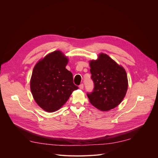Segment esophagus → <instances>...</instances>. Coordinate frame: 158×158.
<instances>
[{"label":"esophagus","mask_w":158,"mask_h":158,"mask_svg":"<svg viewBox=\"0 0 158 158\" xmlns=\"http://www.w3.org/2000/svg\"><path fill=\"white\" fill-rule=\"evenodd\" d=\"M79 88L81 89H82L84 88V85L83 84H81L80 85H79Z\"/></svg>","instance_id":"obj_1"}]
</instances>
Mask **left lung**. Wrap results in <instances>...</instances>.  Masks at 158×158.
<instances>
[{"mask_svg":"<svg viewBox=\"0 0 158 158\" xmlns=\"http://www.w3.org/2000/svg\"><path fill=\"white\" fill-rule=\"evenodd\" d=\"M94 88L88 92L89 102L97 109L108 111L118 106L125 97L128 81L126 70L107 54L89 62Z\"/></svg>","mask_w":158,"mask_h":158,"instance_id":"1","label":"left lung"}]
</instances>
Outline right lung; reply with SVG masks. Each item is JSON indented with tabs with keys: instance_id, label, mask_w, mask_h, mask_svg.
<instances>
[{
	"instance_id": "right-lung-1",
	"label": "right lung",
	"mask_w": 158,
	"mask_h": 158,
	"mask_svg": "<svg viewBox=\"0 0 158 158\" xmlns=\"http://www.w3.org/2000/svg\"><path fill=\"white\" fill-rule=\"evenodd\" d=\"M68 58L56 51L38 61L33 69L30 82L31 93L36 102L47 112L59 110L74 90L72 72L65 68Z\"/></svg>"
}]
</instances>
